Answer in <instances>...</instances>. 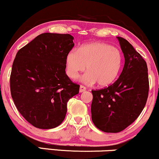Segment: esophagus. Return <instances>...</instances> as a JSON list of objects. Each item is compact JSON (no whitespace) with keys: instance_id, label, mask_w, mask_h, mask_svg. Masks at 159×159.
I'll list each match as a JSON object with an SVG mask.
<instances>
[{"instance_id":"esophagus-1","label":"esophagus","mask_w":159,"mask_h":159,"mask_svg":"<svg viewBox=\"0 0 159 159\" xmlns=\"http://www.w3.org/2000/svg\"><path fill=\"white\" fill-rule=\"evenodd\" d=\"M85 90H86V87H84V86H83V85H81V86H80V89H79L80 93H83V92H84Z\"/></svg>"}]
</instances>
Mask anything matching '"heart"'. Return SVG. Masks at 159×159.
I'll list each match as a JSON object with an SVG mask.
<instances>
[{"label": "heart", "mask_w": 159, "mask_h": 159, "mask_svg": "<svg viewBox=\"0 0 159 159\" xmlns=\"http://www.w3.org/2000/svg\"><path fill=\"white\" fill-rule=\"evenodd\" d=\"M123 63L119 49L104 43H92L67 54L66 69L69 77L75 79L87 69L88 72L82 81L87 84L97 82L99 87H107L117 78Z\"/></svg>", "instance_id": "obj_1"}]
</instances>
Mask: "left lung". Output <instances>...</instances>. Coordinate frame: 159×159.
I'll list each match as a JSON object with an SVG mask.
<instances>
[{"label": "left lung", "instance_id": "obj_1", "mask_svg": "<svg viewBox=\"0 0 159 159\" xmlns=\"http://www.w3.org/2000/svg\"><path fill=\"white\" fill-rule=\"evenodd\" d=\"M117 39L125 57L123 71L109 87L92 90L93 123L108 133L121 132L139 116L147 103L149 87L146 61L126 39L120 36Z\"/></svg>", "mask_w": 159, "mask_h": 159}]
</instances>
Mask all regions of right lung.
I'll return each mask as SVG.
<instances>
[{"instance_id":"add662e5","label":"right lung","mask_w":159,"mask_h":159,"mask_svg":"<svg viewBox=\"0 0 159 159\" xmlns=\"http://www.w3.org/2000/svg\"><path fill=\"white\" fill-rule=\"evenodd\" d=\"M70 34L45 33L19 49L12 63L10 91L18 111L38 129L65 119L67 102L80 86L66 74V57L74 47Z\"/></svg>"}]
</instances>
